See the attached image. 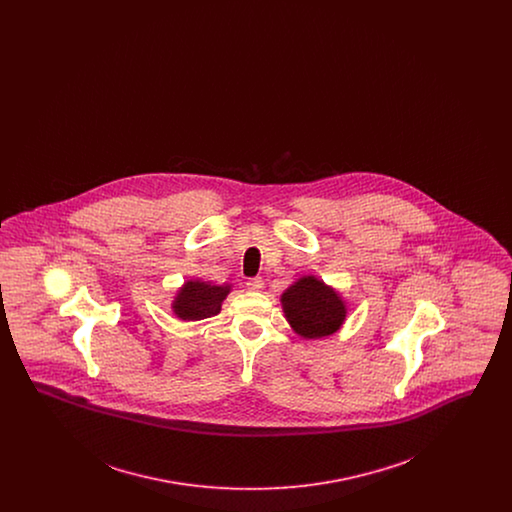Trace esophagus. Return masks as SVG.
Listing matches in <instances>:
<instances>
[{"label":"esophagus","instance_id":"obj_1","mask_svg":"<svg viewBox=\"0 0 512 512\" xmlns=\"http://www.w3.org/2000/svg\"><path fill=\"white\" fill-rule=\"evenodd\" d=\"M263 286H265V282L259 276L247 280V290H251V292H259V290H263Z\"/></svg>","mask_w":512,"mask_h":512}]
</instances>
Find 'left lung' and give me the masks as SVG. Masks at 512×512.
Instances as JSON below:
<instances>
[{
    "instance_id": "left-lung-1",
    "label": "left lung",
    "mask_w": 512,
    "mask_h": 512,
    "mask_svg": "<svg viewBox=\"0 0 512 512\" xmlns=\"http://www.w3.org/2000/svg\"><path fill=\"white\" fill-rule=\"evenodd\" d=\"M284 317L303 340L336 334L347 317V305L332 286L317 276H301L280 295Z\"/></svg>"
}]
</instances>
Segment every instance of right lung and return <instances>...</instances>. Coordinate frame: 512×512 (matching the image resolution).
<instances>
[{
	"instance_id": "obj_1",
	"label": "right lung",
	"mask_w": 512,
	"mask_h": 512,
	"mask_svg": "<svg viewBox=\"0 0 512 512\" xmlns=\"http://www.w3.org/2000/svg\"><path fill=\"white\" fill-rule=\"evenodd\" d=\"M232 292L230 284H211L203 280H188L174 295L171 309L180 320H203L219 315L222 301Z\"/></svg>"
}]
</instances>
